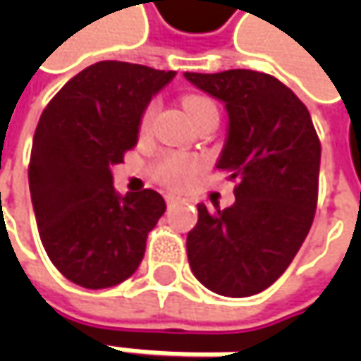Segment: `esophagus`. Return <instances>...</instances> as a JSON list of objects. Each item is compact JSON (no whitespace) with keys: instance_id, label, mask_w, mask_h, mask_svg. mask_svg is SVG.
<instances>
[{"instance_id":"1","label":"esophagus","mask_w":361,"mask_h":361,"mask_svg":"<svg viewBox=\"0 0 361 361\" xmlns=\"http://www.w3.org/2000/svg\"><path fill=\"white\" fill-rule=\"evenodd\" d=\"M164 199H166V204H169V207H171V204H176V202L183 201V199L178 197V195H171V192H169V195H166Z\"/></svg>"}]
</instances>
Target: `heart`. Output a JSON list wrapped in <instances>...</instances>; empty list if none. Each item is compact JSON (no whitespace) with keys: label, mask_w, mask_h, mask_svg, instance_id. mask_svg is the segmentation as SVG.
<instances>
[{"label":"heart","mask_w":361,"mask_h":361,"mask_svg":"<svg viewBox=\"0 0 361 361\" xmlns=\"http://www.w3.org/2000/svg\"><path fill=\"white\" fill-rule=\"evenodd\" d=\"M185 108H187L188 116L192 118V122H201L204 116L209 114H216V106L204 98V96H187L185 98ZM159 104L157 102H148L146 108L140 114V122H138V132L140 136H146L148 132L152 130V122L157 116ZM201 169V160L190 159L185 154H164L157 160L154 164V176L159 178L160 183L169 185V187H185L190 183V178L195 176V173Z\"/></svg>","instance_id":"obj_1"}]
</instances>
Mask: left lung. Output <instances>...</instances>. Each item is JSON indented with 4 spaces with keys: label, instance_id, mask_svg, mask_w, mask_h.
Instances as JSON below:
<instances>
[{
    "label": "left lung",
    "instance_id": "8db88e82",
    "mask_svg": "<svg viewBox=\"0 0 361 361\" xmlns=\"http://www.w3.org/2000/svg\"><path fill=\"white\" fill-rule=\"evenodd\" d=\"M185 78L225 102L229 136L216 169L237 183L227 209L199 204L188 265L207 289L249 298L283 275L310 233L322 145L305 104L277 78L255 70Z\"/></svg>",
    "mask_w": 361,
    "mask_h": 361
}]
</instances>
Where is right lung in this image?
<instances>
[{
  "label": "right lung",
  "instance_id": "right-lung-1",
  "mask_svg": "<svg viewBox=\"0 0 361 361\" xmlns=\"http://www.w3.org/2000/svg\"><path fill=\"white\" fill-rule=\"evenodd\" d=\"M173 78L140 63H92L39 116L27 169L32 204L49 261L72 283L118 285L145 257L164 199L152 188L118 197L110 166L134 148L142 110Z\"/></svg>",
  "mask_w": 361,
  "mask_h": 361
}]
</instances>
